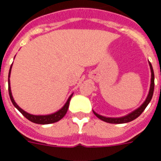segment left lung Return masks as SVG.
<instances>
[{
    "label": "left lung",
    "mask_w": 161,
    "mask_h": 161,
    "mask_svg": "<svg viewBox=\"0 0 161 161\" xmlns=\"http://www.w3.org/2000/svg\"><path fill=\"white\" fill-rule=\"evenodd\" d=\"M149 65H150V70H151V84H150V90H149V93L147 95V97L146 98L145 102L142 104L141 107H139L137 109H135L133 112H131L130 114L122 116V117H117V118H113V117H106V116H103V115H98L97 113H96L93 111L95 115L98 117V118L102 120V121H105V122H108V123H115V124H121V123H127L129 121H133L136 119L138 116L141 115L142 112L144 111V109L147 108V106L148 105V103L151 101V99L153 97V90H154V73H153V70L151 63L149 62Z\"/></svg>",
    "instance_id": "1"
}]
</instances>
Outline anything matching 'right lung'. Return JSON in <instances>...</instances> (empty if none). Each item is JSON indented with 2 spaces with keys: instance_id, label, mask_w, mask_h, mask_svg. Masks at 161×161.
<instances>
[{
  "instance_id": "right-lung-1",
  "label": "right lung",
  "mask_w": 161,
  "mask_h": 161,
  "mask_svg": "<svg viewBox=\"0 0 161 161\" xmlns=\"http://www.w3.org/2000/svg\"><path fill=\"white\" fill-rule=\"evenodd\" d=\"M11 69H12V65L9 69V73H8V93L9 97H10V99H11V102L13 103L14 106L18 110H19L21 114H22L26 119H28L29 121H31L32 122H34V123H37V124H51V123H54V122H57L59 120L63 118L64 116L66 114L67 110H68V108H69V104H70V98L72 97V94L70 95V97L68 98V100L65 103V104L64 105L62 108H60L59 110H58L55 113L53 114H50V115H31L29 113H27L25 110H23L22 108H19V106L17 105L14 100V97L12 96V92H11V88H10V81H9V77H10V73H11Z\"/></svg>"
}]
</instances>
